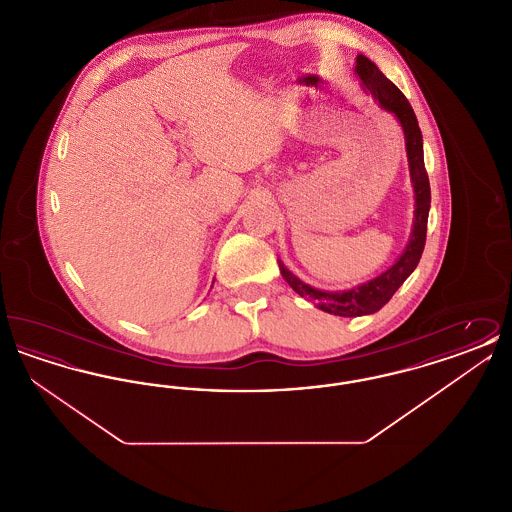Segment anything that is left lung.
Returning <instances> with one entry per match:
<instances>
[{"label": "left lung", "mask_w": 512, "mask_h": 512, "mask_svg": "<svg viewBox=\"0 0 512 512\" xmlns=\"http://www.w3.org/2000/svg\"><path fill=\"white\" fill-rule=\"evenodd\" d=\"M355 73L361 78L365 90L372 94V98L380 103L382 109L390 111L401 124L405 132V146H407V159H409V172L414 188V220L411 240L405 247L403 255L395 261L393 267L376 276L374 280L361 284L351 290L343 292H322L305 282H301L293 272L278 261L280 272L284 280L292 286L295 293L301 297L311 299L317 303L318 309L336 315V317H363L380 311L399 286L411 276L426 244V228H428V213H430V180L424 167V147H422V132L418 128V121L414 115L411 103L401 94V90L386 78L382 71L365 55H357Z\"/></svg>", "instance_id": "obj_1"}]
</instances>
